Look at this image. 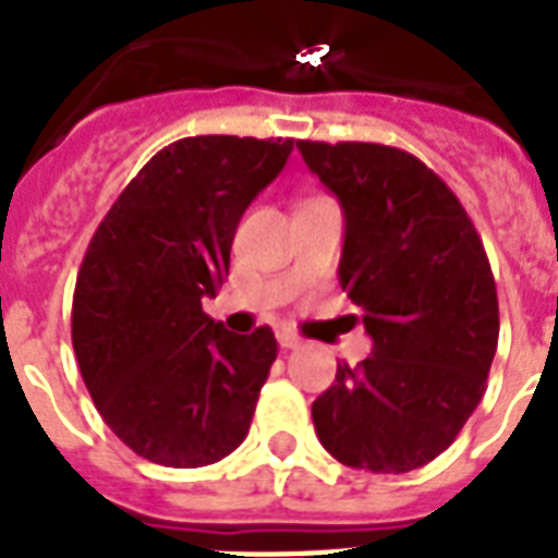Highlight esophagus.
I'll use <instances>...</instances> for the list:
<instances>
[{
    "label": "esophagus",
    "instance_id": "obj_1",
    "mask_svg": "<svg viewBox=\"0 0 558 558\" xmlns=\"http://www.w3.org/2000/svg\"><path fill=\"white\" fill-rule=\"evenodd\" d=\"M278 343L283 347V350H298V347H301V338H298V335H292V332H280Z\"/></svg>",
    "mask_w": 558,
    "mask_h": 558
}]
</instances>
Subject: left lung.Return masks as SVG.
Segmentation results:
<instances>
[{"label":"left lung","instance_id":"left-lung-1","mask_svg":"<svg viewBox=\"0 0 558 558\" xmlns=\"http://www.w3.org/2000/svg\"><path fill=\"white\" fill-rule=\"evenodd\" d=\"M341 201V287L373 355L312 404L315 433L347 468L410 473L441 456L487 389L499 343L490 260L459 197L418 157L381 143L298 140ZM357 318V315H352Z\"/></svg>","mask_w":558,"mask_h":558}]
</instances>
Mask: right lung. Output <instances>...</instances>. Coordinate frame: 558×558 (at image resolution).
Returning a JSON list of instances; mask_svg holds the SVG:
<instances>
[{
    "label": "right lung",
    "mask_w": 558,
    "mask_h": 558,
    "mask_svg": "<svg viewBox=\"0 0 558 558\" xmlns=\"http://www.w3.org/2000/svg\"><path fill=\"white\" fill-rule=\"evenodd\" d=\"M294 140L206 134L157 151L108 208L76 275L71 341L99 415L162 468H206L248 436L278 357L269 326L234 335L203 312L238 223Z\"/></svg>",
    "instance_id": "right-lung-1"
}]
</instances>
